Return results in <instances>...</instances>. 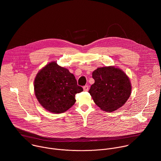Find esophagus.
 I'll list each match as a JSON object with an SVG mask.
<instances>
[{"mask_svg":"<svg viewBox=\"0 0 161 161\" xmlns=\"http://www.w3.org/2000/svg\"><path fill=\"white\" fill-rule=\"evenodd\" d=\"M83 88L84 91H88V85H85Z\"/></svg>","mask_w":161,"mask_h":161,"instance_id":"esophagus-1","label":"esophagus"}]
</instances>
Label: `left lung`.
<instances>
[{"instance_id": "1", "label": "left lung", "mask_w": 161, "mask_h": 161, "mask_svg": "<svg viewBox=\"0 0 161 161\" xmlns=\"http://www.w3.org/2000/svg\"><path fill=\"white\" fill-rule=\"evenodd\" d=\"M92 78L95 82L88 92L96 104L103 111H116L127 102L131 94L130 79L119 67H98L93 71Z\"/></svg>"}]
</instances>
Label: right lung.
Instances as JSON below:
<instances>
[{"label": "right lung", "mask_w": 161, "mask_h": 161, "mask_svg": "<svg viewBox=\"0 0 161 161\" xmlns=\"http://www.w3.org/2000/svg\"><path fill=\"white\" fill-rule=\"evenodd\" d=\"M34 94L39 104L52 113L66 111L75 103V95L83 91L73 74L52 61L36 76Z\"/></svg>", "instance_id": "add662e5"}]
</instances>
